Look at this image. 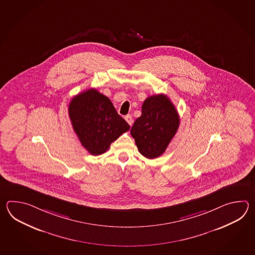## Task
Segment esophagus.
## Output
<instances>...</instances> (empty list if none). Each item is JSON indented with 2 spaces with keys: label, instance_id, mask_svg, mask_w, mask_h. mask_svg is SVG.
Masks as SVG:
<instances>
[{
  "label": "esophagus",
  "instance_id": "obj_1",
  "mask_svg": "<svg viewBox=\"0 0 255 255\" xmlns=\"http://www.w3.org/2000/svg\"><path fill=\"white\" fill-rule=\"evenodd\" d=\"M126 121L129 124L130 126L132 125V122H133V120H132V117L130 116V115H128V116H126L125 118Z\"/></svg>",
  "mask_w": 255,
  "mask_h": 255
}]
</instances>
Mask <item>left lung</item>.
I'll return each mask as SVG.
<instances>
[{
    "instance_id": "8db88e82",
    "label": "left lung",
    "mask_w": 255,
    "mask_h": 255,
    "mask_svg": "<svg viewBox=\"0 0 255 255\" xmlns=\"http://www.w3.org/2000/svg\"><path fill=\"white\" fill-rule=\"evenodd\" d=\"M179 117L166 95L146 98L142 114L134 122L130 134L141 155L147 158L161 156L179 128Z\"/></svg>"
}]
</instances>
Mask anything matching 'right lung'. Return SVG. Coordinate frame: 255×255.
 I'll list each match as a JSON object with an SVG mask.
<instances>
[{
    "label": "right lung",
    "mask_w": 255,
    "mask_h": 255,
    "mask_svg": "<svg viewBox=\"0 0 255 255\" xmlns=\"http://www.w3.org/2000/svg\"><path fill=\"white\" fill-rule=\"evenodd\" d=\"M68 113L82 146L94 156L107 151L112 142L130 128L110 99L94 88L72 98Z\"/></svg>",
    "instance_id": "1"
}]
</instances>
